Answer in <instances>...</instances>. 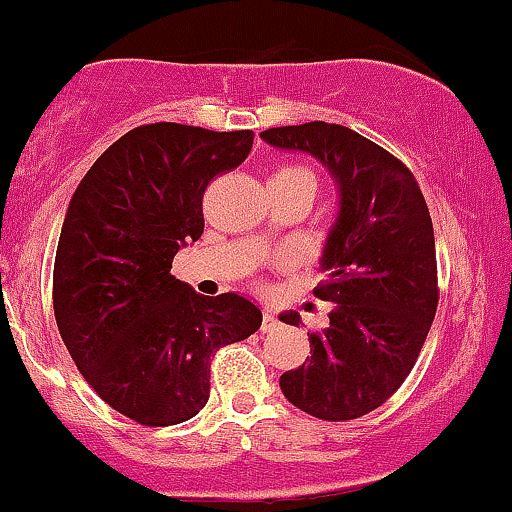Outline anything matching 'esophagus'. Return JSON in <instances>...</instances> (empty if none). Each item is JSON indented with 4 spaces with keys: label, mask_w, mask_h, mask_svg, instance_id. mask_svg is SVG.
Returning <instances> with one entry per match:
<instances>
[{
    "label": "esophagus",
    "mask_w": 512,
    "mask_h": 512,
    "mask_svg": "<svg viewBox=\"0 0 512 512\" xmlns=\"http://www.w3.org/2000/svg\"><path fill=\"white\" fill-rule=\"evenodd\" d=\"M277 327H280V320H277L275 312H272V310L262 312V325H260V330H262V332H275Z\"/></svg>",
    "instance_id": "esophagus-1"
}]
</instances>
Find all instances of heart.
<instances>
[{
	"label": "heart",
	"instance_id": "heart-1",
	"mask_svg": "<svg viewBox=\"0 0 512 512\" xmlns=\"http://www.w3.org/2000/svg\"><path fill=\"white\" fill-rule=\"evenodd\" d=\"M275 177H305V180H310V182H312L310 172H305V170H297V167H285V170H280V172H277Z\"/></svg>",
	"mask_w": 512,
	"mask_h": 512
}]
</instances>
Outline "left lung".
<instances>
[{
	"label": "left lung",
	"mask_w": 512,
	"mask_h": 512,
	"mask_svg": "<svg viewBox=\"0 0 512 512\" xmlns=\"http://www.w3.org/2000/svg\"><path fill=\"white\" fill-rule=\"evenodd\" d=\"M277 150L315 157L337 185V215L322 247L330 322L310 337V360L280 375L295 408L355 420L405 382L438 310V265L428 205L413 172L342 124L307 122L260 132ZM280 320L300 327L297 312Z\"/></svg>",
	"instance_id": "8db88e82"
}]
</instances>
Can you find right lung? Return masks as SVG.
<instances>
[{"instance_id":"right-lung-1","label":"right lung","mask_w":512,"mask_h":512,"mask_svg":"<svg viewBox=\"0 0 512 512\" xmlns=\"http://www.w3.org/2000/svg\"><path fill=\"white\" fill-rule=\"evenodd\" d=\"M250 150V130L145 124L119 137L69 200L54 257L59 335L89 388L135 423L195 418L210 398L212 355L260 330L252 300L197 295L170 275L205 230V187Z\"/></svg>"}]
</instances>
